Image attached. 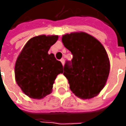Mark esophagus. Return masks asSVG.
Here are the masks:
<instances>
[{
	"mask_svg": "<svg viewBox=\"0 0 126 126\" xmlns=\"http://www.w3.org/2000/svg\"><path fill=\"white\" fill-rule=\"evenodd\" d=\"M60 61H61V62H62V65L64 66V59H63V58H62V59H61Z\"/></svg>",
	"mask_w": 126,
	"mask_h": 126,
	"instance_id": "1",
	"label": "esophagus"
}]
</instances>
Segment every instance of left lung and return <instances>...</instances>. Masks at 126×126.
Returning a JSON list of instances; mask_svg holds the SVG:
<instances>
[{
    "label": "left lung",
    "instance_id": "obj_1",
    "mask_svg": "<svg viewBox=\"0 0 126 126\" xmlns=\"http://www.w3.org/2000/svg\"><path fill=\"white\" fill-rule=\"evenodd\" d=\"M73 58L64 66L71 90L81 99H90L103 89L109 76L110 64L104 46L85 32L65 34L62 38Z\"/></svg>",
    "mask_w": 126,
    "mask_h": 126
}]
</instances>
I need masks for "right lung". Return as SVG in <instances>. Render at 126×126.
<instances>
[{
    "label": "right lung",
    "mask_w": 126,
    "mask_h": 126,
    "mask_svg": "<svg viewBox=\"0 0 126 126\" xmlns=\"http://www.w3.org/2000/svg\"><path fill=\"white\" fill-rule=\"evenodd\" d=\"M58 36H38L31 38L23 47L15 63V74L23 93L33 99H41L52 92L57 76L63 66L52 53L48 54Z\"/></svg>",
    "instance_id": "add662e5"
}]
</instances>
